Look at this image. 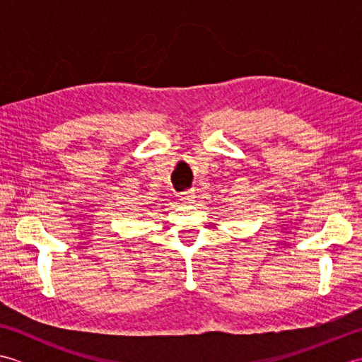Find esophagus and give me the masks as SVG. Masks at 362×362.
Returning a JSON list of instances; mask_svg holds the SVG:
<instances>
[{"instance_id":"1","label":"esophagus","mask_w":362,"mask_h":362,"mask_svg":"<svg viewBox=\"0 0 362 362\" xmlns=\"http://www.w3.org/2000/svg\"><path fill=\"white\" fill-rule=\"evenodd\" d=\"M194 199H196V196H194L193 191H187V193H182L180 194V201L183 204H193Z\"/></svg>"}]
</instances>
